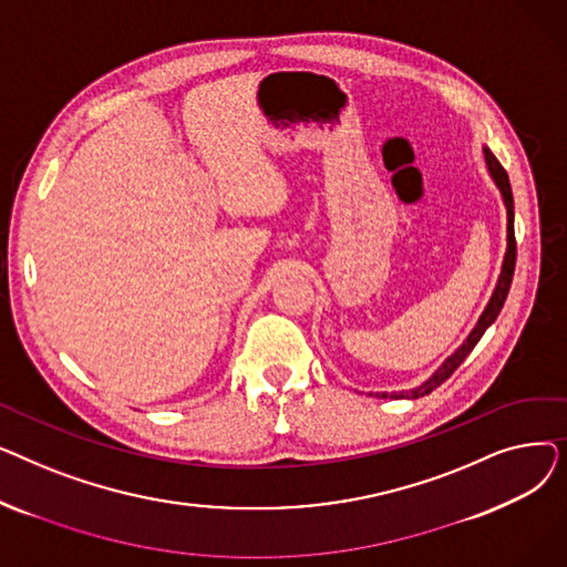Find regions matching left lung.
<instances>
[{
    "instance_id": "left-lung-1",
    "label": "left lung",
    "mask_w": 567,
    "mask_h": 567,
    "mask_svg": "<svg viewBox=\"0 0 567 567\" xmlns=\"http://www.w3.org/2000/svg\"><path fill=\"white\" fill-rule=\"evenodd\" d=\"M483 156H485V163H487V172L489 176L494 178L496 188L501 190V197H503V204H505V214H508V246H505V255H503V264H501V276L496 280V287L492 291V299L487 303V308L483 310L478 323L473 326V331L468 333V338L449 355L441 363V368L427 379L423 381L421 385H415V389L411 391H402V393H377L379 398H395V400H415V398H423V395H430L434 389H439V385L449 379L462 363L466 355L473 351V347L481 342V338L485 336V331L489 329V326L496 321L505 299H508V291H511V282H513V276H515V259H517V244H515V202H513V188H511V178H508V172H505L501 167V163L496 161V156L489 152V146H483Z\"/></svg>"
}]
</instances>
